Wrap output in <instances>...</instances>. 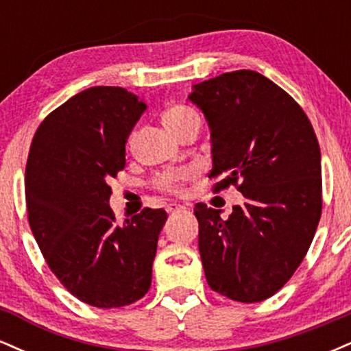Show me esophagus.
<instances>
[{"instance_id": "34e87169", "label": "esophagus", "mask_w": 351, "mask_h": 351, "mask_svg": "<svg viewBox=\"0 0 351 351\" xmlns=\"http://www.w3.org/2000/svg\"><path fill=\"white\" fill-rule=\"evenodd\" d=\"M183 209H186V206H183V204L180 203H170L167 206L168 213H178V211H183Z\"/></svg>"}]
</instances>
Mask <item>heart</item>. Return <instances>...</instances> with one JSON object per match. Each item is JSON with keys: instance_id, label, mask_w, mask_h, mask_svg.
<instances>
[{"instance_id": "obj_1", "label": "heart", "mask_w": 351, "mask_h": 351, "mask_svg": "<svg viewBox=\"0 0 351 351\" xmlns=\"http://www.w3.org/2000/svg\"><path fill=\"white\" fill-rule=\"evenodd\" d=\"M163 123L176 138H181V136L186 134L188 130H191L193 127H199V117L189 107L173 106L165 110ZM193 175H195V170H193V168L162 173V175L155 180V184L160 189H163V191L178 193L181 191V184L191 178Z\"/></svg>"}]
</instances>
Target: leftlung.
Segmentation results:
<instances>
[{
	"label": "left lung",
	"mask_w": 351,
	"mask_h": 351,
	"mask_svg": "<svg viewBox=\"0 0 351 351\" xmlns=\"http://www.w3.org/2000/svg\"><path fill=\"white\" fill-rule=\"evenodd\" d=\"M189 100L211 130L215 191L234 184L244 204L195 206L209 287L231 300L269 299L293 276L322 215V160L308 117L285 90L254 71L193 86Z\"/></svg>",
	"instance_id": "8db88e82"
}]
</instances>
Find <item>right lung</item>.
Masks as SVG:
<instances>
[{"label":"right lung","instance_id":"obj_1","mask_svg":"<svg viewBox=\"0 0 351 351\" xmlns=\"http://www.w3.org/2000/svg\"><path fill=\"white\" fill-rule=\"evenodd\" d=\"M147 104L122 87L86 88L36 130L26 165L29 226L60 284L80 302L117 308L140 300L167 211L145 208L119 224L108 180Z\"/></svg>","mask_w":351,"mask_h":351}]
</instances>
